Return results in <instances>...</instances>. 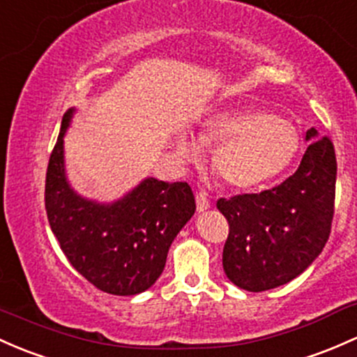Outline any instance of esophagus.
<instances>
[{"mask_svg":"<svg viewBox=\"0 0 357 357\" xmlns=\"http://www.w3.org/2000/svg\"><path fill=\"white\" fill-rule=\"evenodd\" d=\"M195 204H197L199 213H204L206 209H209V197H208V194L202 192V190H199V192L195 194Z\"/></svg>","mask_w":357,"mask_h":357,"instance_id":"obj_1","label":"esophagus"}]
</instances>
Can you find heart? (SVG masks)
I'll use <instances>...</instances> for the list:
<instances>
[{
  "instance_id": "b5f03b06",
  "label": "heart",
  "mask_w": 357,
  "mask_h": 357,
  "mask_svg": "<svg viewBox=\"0 0 357 357\" xmlns=\"http://www.w3.org/2000/svg\"><path fill=\"white\" fill-rule=\"evenodd\" d=\"M195 141L214 148L211 167L231 189H250L275 177L300 148L298 129L272 114H213L195 131ZM197 144L180 136L175 139V153L183 162H192L201 153Z\"/></svg>"
}]
</instances>
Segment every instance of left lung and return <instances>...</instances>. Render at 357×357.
Instances as JSON below:
<instances>
[{
  "label": "left lung",
  "instance_id": "obj_1",
  "mask_svg": "<svg viewBox=\"0 0 357 357\" xmlns=\"http://www.w3.org/2000/svg\"><path fill=\"white\" fill-rule=\"evenodd\" d=\"M300 167L289 178L259 194L220 199L228 220L223 248L226 278L260 293L293 281L324 250L331 235L337 162L332 141L315 128Z\"/></svg>",
  "mask_w": 357,
  "mask_h": 357
}]
</instances>
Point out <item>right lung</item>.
<instances>
[{
  "label": "right lung",
  "mask_w": 357,
  "mask_h": 357,
  "mask_svg": "<svg viewBox=\"0 0 357 357\" xmlns=\"http://www.w3.org/2000/svg\"><path fill=\"white\" fill-rule=\"evenodd\" d=\"M76 109L63 117L45 175V211L61 250L88 282L109 294L146 291L165 269L168 248L192 218L187 182L148 177L114 202L79 195L64 168V134Z\"/></svg>",
  "instance_id": "add662e5"
}]
</instances>
